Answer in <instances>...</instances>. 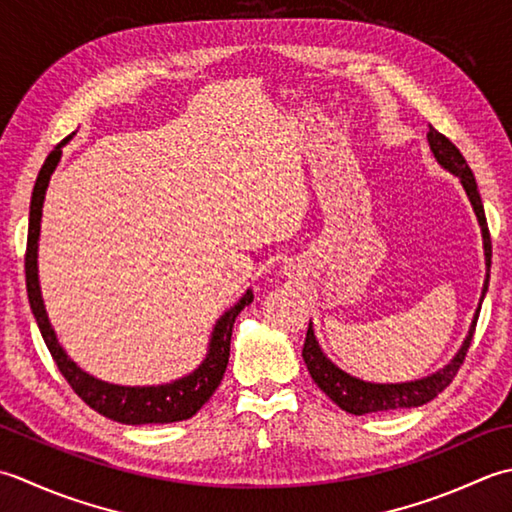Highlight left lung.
I'll return each mask as SVG.
<instances>
[{
  "label": "left lung",
  "instance_id": "obj_1",
  "mask_svg": "<svg viewBox=\"0 0 512 512\" xmlns=\"http://www.w3.org/2000/svg\"><path fill=\"white\" fill-rule=\"evenodd\" d=\"M429 139L431 152L435 156V161L442 165L444 170L455 174L460 179L464 192L468 196V201L473 205V212L477 216V223L482 227V241H484V258H486V280L482 287V298H479V307L473 316L471 329H468V336L462 342L460 351L455 353V358L446 364L444 369L437 373L426 375V378L413 380V382H400V384H375L367 382L360 378H353L347 371H342L336 367L325 353H322L320 344L316 340L314 327L307 329V338H305V347H302V358H305L307 369L311 373V378L320 387V391H325L329 398L336 402L342 411L353 413V415H367V413H382V411H400V409H413V406H422L426 402H431L437 398V393H442L448 384L453 382V378L460 371L464 364L466 351L471 347L475 325L479 318V309H482L484 296L488 291V278H490V256H493V245H490V234H488V223H486V214H484V205H482V196H479L477 183L473 170L468 168L466 159L462 152L455 148V145L448 141L444 134L437 132L433 125H429Z\"/></svg>",
  "mask_w": 512,
  "mask_h": 512
}]
</instances>
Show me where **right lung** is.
I'll list each match as a JSON object with an SVG mask.
<instances>
[{
	"label": "right lung",
	"mask_w": 512,
	"mask_h": 512,
	"mask_svg": "<svg viewBox=\"0 0 512 512\" xmlns=\"http://www.w3.org/2000/svg\"><path fill=\"white\" fill-rule=\"evenodd\" d=\"M68 141L70 137H66L48 154L46 163L41 165L39 170L33 198H30L26 243V291L30 309H33V316L41 331V338H44L52 360L57 362L61 375L68 380L72 391H75L90 409H95L103 417H110V420L121 424H168L190 420L192 415H196V411H201V406L212 398L218 384H221L229 362V342H232L234 320L249 302L254 300V294L247 289L245 296L216 320L205 360L198 364V369H194L190 375H185V378L168 384H159V387H121V384L97 380L95 375L79 369L77 362H72L68 358V353L61 349L57 333L50 325L44 298H41L37 274L41 207H44L50 176L55 172L61 159V148H64Z\"/></svg>",
	"instance_id": "1"
}]
</instances>
